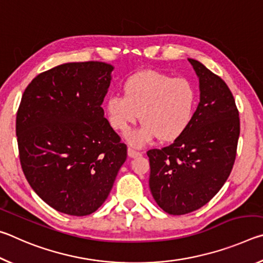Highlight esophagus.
Returning <instances> with one entry per match:
<instances>
[{"mask_svg":"<svg viewBox=\"0 0 263 263\" xmlns=\"http://www.w3.org/2000/svg\"><path fill=\"white\" fill-rule=\"evenodd\" d=\"M127 154H128V157H130V158H137V157H140V155H141L140 152H138V151L133 149V148H131V147H128Z\"/></svg>","mask_w":263,"mask_h":263,"instance_id":"obj_1","label":"esophagus"}]
</instances>
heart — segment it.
Segmentation results:
<instances>
[{"mask_svg":"<svg viewBox=\"0 0 263 263\" xmlns=\"http://www.w3.org/2000/svg\"><path fill=\"white\" fill-rule=\"evenodd\" d=\"M122 90L123 96L112 95L106 100L105 114L110 125L122 133L140 117L144 125L126 136L133 146L141 147L155 138L160 142H173L193 123L197 91L188 79L145 69L128 77Z\"/></svg>","mask_w":263,"mask_h":263,"instance_id":"b5f03b06","label":"heart"}]
</instances>
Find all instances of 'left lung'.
<instances>
[{"instance_id": "left-lung-1", "label": "left lung", "mask_w": 263, "mask_h": 263, "mask_svg": "<svg viewBox=\"0 0 263 263\" xmlns=\"http://www.w3.org/2000/svg\"><path fill=\"white\" fill-rule=\"evenodd\" d=\"M199 79L201 101L183 136L149 149V189L169 215H185L210 202L237 157L239 111L228 84L201 62L188 59Z\"/></svg>"}]
</instances>
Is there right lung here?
Segmentation results:
<instances>
[{
  "mask_svg": "<svg viewBox=\"0 0 263 263\" xmlns=\"http://www.w3.org/2000/svg\"><path fill=\"white\" fill-rule=\"evenodd\" d=\"M112 69L100 61L57 66L29 83L17 110L26 180L44 202L66 215L95 212L127 157L101 106Z\"/></svg>",
  "mask_w": 263,
  "mask_h": 263,
  "instance_id": "obj_1",
  "label": "right lung"
}]
</instances>
